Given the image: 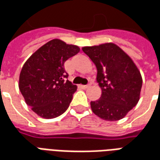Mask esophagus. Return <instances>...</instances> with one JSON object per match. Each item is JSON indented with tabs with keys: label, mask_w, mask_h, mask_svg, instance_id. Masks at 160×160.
Instances as JSON below:
<instances>
[{
	"label": "esophagus",
	"mask_w": 160,
	"mask_h": 160,
	"mask_svg": "<svg viewBox=\"0 0 160 160\" xmlns=\"http://www.w3.org/2000/svg\"><path fill=\"white\" fill-rule=\"evenodd\" d=\"M91 85L92 84H88V85H83V86H81V87L83 88V89H87V88H89L91 87Z\"/></svg>",
	"instance_id": "34e87169"
}]
</instances>
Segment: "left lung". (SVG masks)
I'll return each instance as SVG.
<instances>
[{
	"label": "left lung",
	"mask_w": 160,
	"mask_h": 160,
	"mask_svg": "<svg viewBox=\"0 0 160 160\" xmlns=\"http://www.w3.org/2000/svg\"><path fill=\"white\" fill-rule=\"evenodd\" d=\"M82 50L97 68V81L102 89L99 99L91 102L95 115L106 121L123 118L140 99L141 73L123 50L114 43L84 47Z\"/></svg>",
	"instance_id": "left-lung-1"
}]
</instances>
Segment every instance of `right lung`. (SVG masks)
<instances>
[{
  "label": "right lung",
  "mask_w": 160,
  "mask_h": 160,
  "mask_svg": "<svg viewBox=\"0 0 160 160\" xmlns=\"http://www.w3.org/2000/svg\"><path fill=\"white\" fill-rule=\"evenodd\" d=\"M79 51L78 46L53 39L24 64L19 74V90L27 105L41 118H57L69 106L77 87L67 80L68 74L64 62Z\"/></svg>",
  "instance_id": "right-lung-1"
}]
</instances>
